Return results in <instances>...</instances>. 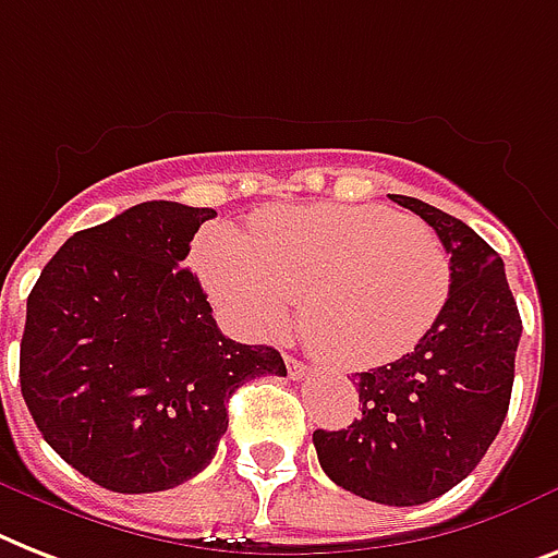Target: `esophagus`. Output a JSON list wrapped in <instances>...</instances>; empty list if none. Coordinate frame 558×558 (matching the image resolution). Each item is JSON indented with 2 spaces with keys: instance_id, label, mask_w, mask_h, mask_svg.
I'll list each match as a JSON object with an SVG mask.
<instances>
[{
  "instance_id": "esophagus-1",
  "label": "esophagus",
  "mask_w": 558,
  "mask_h": 558,
  "mask_svg": "<svg viewBox=\"0 0 558 558\" xmlns=\"http://www.w3.org/2000/svg\"><path fill=\"white\" fill-rule=\"evenodd\" d=\"M287 373L292 381H301L303 375H306V366H303V361H298L294 355H287Z\"/></svg>"
}]
</instances>
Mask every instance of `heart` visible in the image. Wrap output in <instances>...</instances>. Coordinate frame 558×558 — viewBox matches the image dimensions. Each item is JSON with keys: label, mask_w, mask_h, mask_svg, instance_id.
<instances>
[{"label": "heart", "mask_w": 558, "mask_h": 558, "mask_svg": "<svg viewBox=\"0 0 558 558\" xmlns=\"http://www.w3.org/2000/svg\"><path fill=\"white\" fill-rule=\"evenodd\" d=\"M203 283L246 335H278L292 298L301 329L341 366L410 352L441 315L452 283L429 226L381 206H294L252 220L246 234L215 226L201 238Z\"/></svg>", "instance_id": "b5f03b06"}]
</instances>
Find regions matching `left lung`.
Wrapping results in <instances>:
<instances>
[{
    "mask_svg": "<svg viewBox=\"0 0 558 558\" xmlns=\"http://www.w3.org/2000/svg\"><path fill=\"white\" fill-rule=\"evenodd\" d=\"M436 229L452 283L415 350L355 375L361 418L315 429L324 473L378 505L412 507L464 482L499 436L510 407L522 318L505 264L468 223L404 194H389Z\"/></svg>",
    "mask_w": 558,
    "mask_h": 558,
    "instance_id": "left-lung-1",
    "label": "left lung"
}]
</instances>
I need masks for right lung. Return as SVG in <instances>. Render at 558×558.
<instances>
[{"label": "right lung", "mask_w": 558, "mask_h": 558, "mask_svg": "<svg viewBox=\"0 0 558 558\" xmlns=\"http://www.w3.org/2000/svg\"><path fill=\"white\" fill-rule=\"evenodd\" d=\"M211 208L148 201L62 243L28 294L22 398L74 470L114 493H157L215 459L229 398L287 375L271 347L226 338L183 269Z\"/></svg>", "instance_id": "obj_1"}]
</instances>
